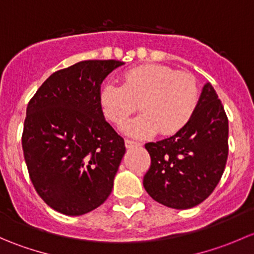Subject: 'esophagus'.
Listing matches in <instances>:
<instances>
[{"mask_svg": "<svg viewBox=\"0 0 254 254\" xmlns=\"http://www.w3.org/2000/svg\"><path fill=\"white\" fill-rule=\"evenodd\" d=\"M125 146H127V148H132V147H139V146H141V143L127 139L125 140Z\"/></svg>", "mask_w": 254, "mask_h": 254, "instance_id": "1", "label": "esophagus"}]
</instances>
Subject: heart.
<instances>
[{
	"label": "heart",
	"instance_id": "b5f03b06",
	"mask_svg": "<svg viewBox=\"0 0 254 254\" xmlns=\"http://www.w3.org/2000/svg\"><path fill=\"white\" fill-rule=\"evenodd\" d=\"M104 115L122 125L134 114L139 103L141 114L123 130L134 137H148L160 130L175 135L187 127L199 103V87L191 73L160 64H146L123 73V84L108 81L99 93Z\"/></svg>",
	"mask_w": 254,
	"mask_h": 254
}]
</instances>
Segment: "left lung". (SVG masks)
<instances>
[{"label":"left lung","instance_id":"obj_1","mask_svg":"<svg viewBox=\"0 0 254 254\" xmlns=\"http://www.w3.org/2000/svg\"><path fill=\"white\" fill-rule=\"evenodd\" d=\"M151 166L143 187L153 200L172 209L204 201L221 179L229 155V120L214 87H203L190 122L173 136L145 145Z\"/></svg>","mask_w":254,"mask_h":254}]
</instances>
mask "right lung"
<instances>
[{"mask_svg":"<svg viewBox=\"0 0 254 254\" xmlns=\"http://www.w3.org/2000/svg\"><path fill=\"white\" fill-rule=\"evenodd\" d=\"M122 65L79 61L54 72L28 103L22 147L30 181L61 214H87L112 193L125 143L104 119L99 93Z\"/></svg>","mask_w":254,"mask_h":254,"instance_id":"add662e5","label":"right lung"}]
</instances>
